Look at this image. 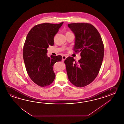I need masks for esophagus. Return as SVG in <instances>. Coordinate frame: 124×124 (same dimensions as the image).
<instances>
[{
	"label": "esophagus",
	"instance_id": "34e87169",
	"mask_svg": "<svg viewBox=\"0 0 124 124\" xmlns=\"http://www.w3.org/2000/svg\"><path fill=\"white\" fill-rule=\"evenodd\" d=\"M67 58V57L66 56H62V60H66V58Z\"/></svg>",
	"mask_w": 124,
	"mask_h": 124
}]
</instances>
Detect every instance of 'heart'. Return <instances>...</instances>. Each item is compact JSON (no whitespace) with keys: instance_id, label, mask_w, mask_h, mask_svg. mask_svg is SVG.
<instances>
[{"instance_id":"heart-1","label":"heart","mask_w":124,"mask_h":124,"mask_svg":"<svg viewBox=\"0 0 124 124\" xmlns=\"http://www.w3.org/2000/svg\"><path fill=\"white\" fill-rule=\"evenodd\" d=\"M70 33V32H67L66 33Z\"/></svg>"}]
</instances>
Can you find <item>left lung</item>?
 <instances>
[{"label": "left lung", "instance_id": "obj_1", "mask_svg": "<svg viewBox=\"0 0 124 124\" xmlns=\"http://www.w3.org/2000/svg\"><path fill=\"white\" fill-rule=\"evenodd\" d=\"M68 26L75 36L74 50L81 52V56L78 62L72 57L64 61L68 78L75 86L84 87L99 73L104 57V44L99 32L92 24L74 23Z\"/></svg>", "mask_w": 124, "mask_h": 124}]
</instances>
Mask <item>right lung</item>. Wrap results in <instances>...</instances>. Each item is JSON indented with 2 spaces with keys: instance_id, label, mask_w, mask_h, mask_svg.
Listing matches in <instances>:
<instances>
[{
  "instance_id": "add662e5",
  "label": "right lung",
  "mask_w": 124,
  "mask_h": 124,
  "mask_svg": "<svg viewBox=\"0 0 124 124\" xmlns=\"http://www.w3.org/2000/svg\"><path fill=\"white\" fill-rule=\"evenodd\" d=\"M63 22L58 24L44 23L33 27L27 35L23 48V57L27 73L41 87L51 84L55 78L53 66L61 61V55H47L49 45L53 46L54 37Z\"/></svg>"
}]
</instances>
